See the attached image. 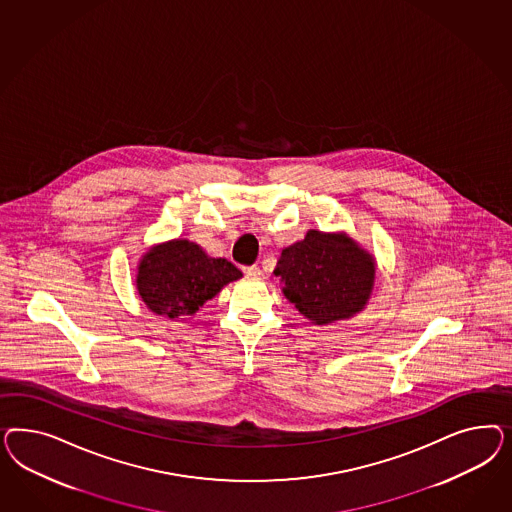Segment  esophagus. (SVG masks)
Masks as SVG:
<instances>
[{"label":"esophagus","instance_id":"34e87169","mask_svg":"<svg viewBox=\"0 0 512 512\" xmlns=\"http://www.w3.org/2000/svg\"><path fill=\"white\" fill-rule=\"evenodd\" d=\"M244 274L248 278H259L261 276V268L257 264H251V266H244Z\"/></svg>","mask_w":512,"mask_h":512}]
</instances>
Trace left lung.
<instances>
[{"instance_id":"1","label":"left lung","mask_w":512,"mask_h":512,"mask_svg":"<svg viewBox=\"0 0 512 512\" xmlns=\"http://www.w3.org/2000/svg\"><path fill=\"white\" fill-rule=\"evenodd\" d=\"M274 274L296 310L315 325H328L364 308L375 266L351 238L308 231L302 242L281 251Z\"/></svg>"}]
</instances>
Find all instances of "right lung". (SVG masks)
Returning a JSON list of instances; mask_svg holds the SVG:
<instances>
[{
    "mask_svg": "<svg viewBox=\"0 0 512 512\" xmlns=\"http://www.w3.org/2000/svg\"><path fill=\"white\" fill-rule=\"evenodd\" d=\"M242 278L225 259H212L197 244L172 240L150 249L139 264L137 289L144 304L171 319L197 313L223 285Z\"/></svg>",
    "mask_w": 512,
    "mask_h": 512,
    "instance_id": "obj_1",
    "label": "right lung"
}]
</instances>
